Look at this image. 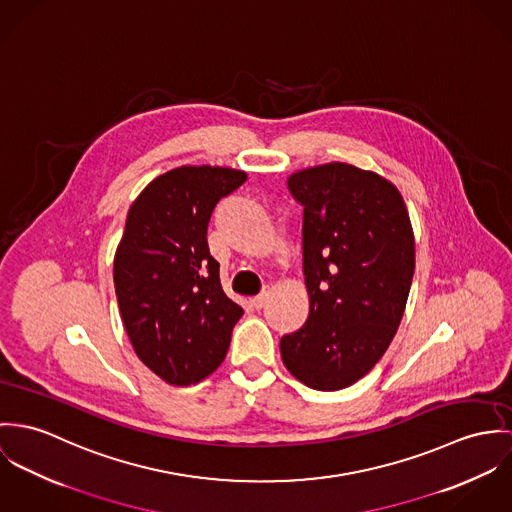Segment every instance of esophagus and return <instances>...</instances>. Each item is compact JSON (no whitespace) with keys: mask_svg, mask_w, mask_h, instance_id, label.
Instances as JSON below:
<instances>
[{"mask_svg":"<svg viewBox=\"0 0 512 512\" xmlns=\"http://www.w3.org/2000/svg\"><path fill=\"white\" fill-rule=\"evenodd\" d=\"M267 300H269V292L265 290V292H261L259 296H255V298H251V304H253V308H257V310H261L265 304H267Z\"/></svg>","mask_w":512,"mask_h":512,"instance_id":"34e87169","label":"esophagus"}]
</instances>
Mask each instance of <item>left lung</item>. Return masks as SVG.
<instances>
[{
	"instance_id": "left-lung-1",
	"label": "left lung",
	"mask_w": 512,
	"mask_h": 512,
	"mask_svg": "<svg viewBox=\"0 0 512 512\" xmlns=\"http://www.w3.org/2000/svg\"><path fill=\"white\" fill-rule=\"evenodd\" d=\"M302 204L306 324L283 336L284 367L306 387L365 377L397 334L414 275V233L393 182L347 163L292 172Z\"/></svg>"
}]
</instances>
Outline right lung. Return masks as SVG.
I'll use <instances>...</instances> for the list:
<instances>
[{
    "label": "right lung",
    "mask_w": 512,
    "mask_h": 512,
    "mask_svg": "<svg viewBox=\"0 0 512 512\" xmlns=\"http://www.w3.org/2000/svg\"><path fill=\"white\" fill-rule=\"evenodd\" d=\"M247 180L228 167H178L151 180L127 212L114 259L121 320L137 357L169 385L214 373L243 308L226 296L208 222Z\"/></svg>",
    "instance_id": "1"
}]
</instances>
